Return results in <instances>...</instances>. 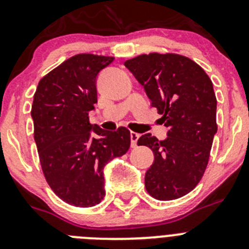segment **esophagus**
Listing matches in <instances>:
<instances>
[{
    "label": "esophagus",
    "mask_w": 249,
    "mask_h": 249,
    "mask_svg": "<svg viewBox=\"0 0 249 249\" xmlns=\"http://www.w3.org/2000/svg\"><path fill=\"white\" fill-rule=\"evenodd\" d=\"M140 138V134L136 133V132H131V145L132 148L137 147V141Z\"/></svg>",
    "instance_id": "obj_1"
}]
</instances>
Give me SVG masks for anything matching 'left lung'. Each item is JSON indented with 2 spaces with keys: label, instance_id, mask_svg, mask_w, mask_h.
<instances>
[{
  "label": "left lung",
  "instance_id": "obj_1",
  "mask_svg": "<svg viewBox=\"0 0 249 249\" xmlns=\"http://www.w3.org/2000/svg\"><path fill=\"white\" fill-rule=\"evenodd\" d=\"M124 65L168 127L164 141L148 133L137 142L154 154L145 173V189L157 200L179 199L195 189L209 163L217 132L213 81L195 61L175 53L142 54Z\"/></svg>",
  "mask_w": 249,
  "mask_h": 249
}]
</instances>
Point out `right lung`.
Wrapping results in <instances>:
<instances>
[{
	"label": "right lung",
	"mask_w": 249,
	"mask_h": 249,
	"mask_svg": "<svg viewBox=\"0 0 249 249\" xmlns=\"http://www.w3.org/2000/svg\"><path fill=\"white\" fill-rule=\"evenodd\" d=\"M112 56L76 54L40 79L31 115L43 174L67 204L91 207L105 197L104 168L126 154L131 132L93 126L89 111L97 102V74Z\"/></svg>",
	"instance_id": "right-lung-1"
}]
</instances>
